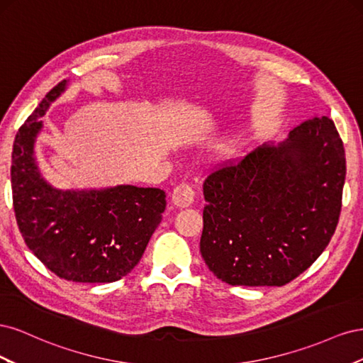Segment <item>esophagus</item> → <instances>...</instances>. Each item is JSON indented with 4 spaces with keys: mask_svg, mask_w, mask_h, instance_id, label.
Returning a JSON list of instances; mask_svg holds the SVG:
<instances>
[{
    "mask_svg": "<svg viewBox=\"0 0 363 363\" xmlns=\"http://www.w3.org/2000/svg\"><path fill=\"white\" fill-rule=\"evenodd\" d=\"M195 199V191L192 188V184L189 183H180L174 188L171 200L172 204H175L177 207H189L194 203Z\"/></svg>",
    "mask_w": 363,
    "mask_h": 363,
    "instance_id": "1",
    "label": "esophagus"
}]
</instances>
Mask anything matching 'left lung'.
I'll use <instances>...</instances> for the list:
<instances>
[{
    "instance_id": "8db88e82",
    "label": "left lung",
    "mask_w": 363,
    "mask_h": 363,
    "mask_svg": "<svg viewBox=\"0 0 363 363\" xmlns=\"http://www.w3.org/2000/svg\"><path fill=\"white\" fill-rule=\"evenodd\" d=\"M345 151L333 121L313 116L284 142L218 168L203 184L201 256L232 286H283L335 233Z\"/></svg>"
}]
</instances>
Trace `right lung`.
Returning a JSON list of instances; mask_svg holds the SVG:
<instances>
[{
  "mask_svg": "<svg viewBox=\"0 0 363 363\" xmlns=\"http://www.w3.org/2000/svg\"><path fill=\"white\" fill-rule=\"evenodd\" d=\"M65 89L67 80L54 86L16 133L10 168L16 223L33 255L60 279L112 283L139 263L167 195L131 184L62 191L42 177L35 159L40 118Z\"/></svg>",
  "mask_w": 363,
  "mask_h": 363,
  "instance_id": "obj_1",
  "label": "right lung"
}]
</instances>
